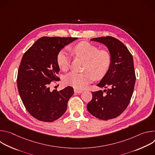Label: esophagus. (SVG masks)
I'll list each match as a JSON object with an SVG mask.
<instances>
[{
    "instance_id": "obj_1",
    "label": "esophagus",
    "mask_w": 155,
    "mask_h": 155,
    "mask_svg": "<svg viewBox=\"0 0 155 155\" xmlns=\"http://www.w3.org/2000/svg\"><path fill=\"white\" fill-rule=\"evenodd\" d=\"M74 92L76 93H78V94H80V93H81L83 92V91L80 90H78V89H74Z\"/></svg>"
}]
</instances>
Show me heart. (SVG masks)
I'll use <instances>...</instances> for the list:
<instances>
[{
  "label": "heart",
  "instance_id": "1",
  "mask_svg": "<svg viewBox=\"0 0 155 155\" xmlns=\"http://www.w3.org/2000/svg\"><path fill=\"white\" fill-rule=\"evenodd\" d=\"M73 53L85 61L83 73L71 72L64 78L65 84L72 86L76 89H83L90 83L94 78L99 80L107 74L112 62V56L108 51L99 50L92 44L81 41L72 47ZM70 55L65 50H60L56 56V62L61 70L68 71L70 64Z\"/></svg>",
  "mask_w": 155,
  "mask_h": 155
}]
</instances>
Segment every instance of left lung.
Returning <instances> with one entry per match:
<instances>
[{"mask_svg":"<svg viewBox=\"0 0 155 155\" xmlns=\"http://www.w3.org/2000/svg\"><path fill=\"white\" fill-rule=\"evenodd\" d=\"M91 40L107 46L112 62L107 74L97 84L107 89L92 92L93 98L87 109L100 120L113 119L124 111L133 94L136 79L133 58L124 44L115 37H102Z\"/></svg>","mask_w":155,"mask_h":155,"instance_id":"obj_1","label":"left lung"}]
</instances>
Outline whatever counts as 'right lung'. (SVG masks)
<instances>
[{"label":"right lung","mask_w":155,"mask_h":155,"mask_svg":"<svg viewBox=\"0 0 155 155\" xmlns=\"http://www.w3.org/2000/svg\"><path fill=\"white\" fill-rule=\"evenodd\" d=\"M74 37H43L38 39L22 58L17 77L18 90L28 112L37 120L53 122L66 111L74 94L71 86L50 91L51 81H59L58 53L77 40Z\"/></svg>","instance_id":"right-lung-1"}]
</instances>
